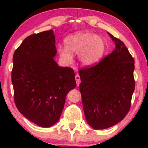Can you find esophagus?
<instances>
[{
	"instance_id": "1",
	"label": "esophagus",
	"mask_w": 148,
	"mask_h": 148,
	"mask_svg": "<svg viewBox=\"0 0 148 148\" xmlns=\"http://www.w3.org/2000/svg\"><path fill=\"white\" fill-rule=\"evenodd\" d=\"M75 79H76V84H77V86H79V84L81 83V79H80V76L79 75H76V76H75Z\"/></svg>"
}]
</instances>
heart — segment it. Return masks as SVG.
<instances>
[{
	"label": "heart",
	"mask_w": 148,
	"mask_h": 148,
	"mask_svg": "<svg viewBox=\"0 0 148 148\" xmlns=\"http://www.w3.org/2000/svg\"><path fill=\"white\" fill-rule=\"evenodd\" d=\"M65 47H59L60 59L65 64L72 61V54L78 53V59L83 66L90 67L98 64L106 52V45L101 36L87 31H79L64 38Z\"/></svg>",
	"instance_id": "1"
}]
</instances>
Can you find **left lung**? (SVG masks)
Returning a JSON list of instances; mask_svg holds the SVG:
<instances>
[{"label": "left lung", "mask_w": 148, "mask_h": 148, "mask_svg": "<svg viewBox=\"0 0 148 148\" xmlns=\"http://www.w3.org/2000/svg\"><path fill=\"white\" fill-rule=\"evenodd\" d=\"M116 48L96 65L79 71L86 119L92 128H109L126 116L134 91V61L123 42L109 32Z\"/></svg>", "instance_id": "8db88e82"}]
</instances>
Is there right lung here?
I'll use <instances>...</instances> for the list:
<instances>
[{
    "mask_svg": "<svg viewBox=\"0 0 148 148\" xmlns=\"http://www.w3.org/2000/svg\"><path fill=\"white\" fill-rule=\"evenodd\" d=\"M53 30L24 40L13 56L12 82L20 113L42 127L56 124L76 82L73 69L58 66Z\"/></svg>",
    "mask_w": 148,
    "mask_h": 148,
    "instance_id": "right-lung-1",
    "label": "right lung"
}]
</instances>
